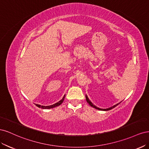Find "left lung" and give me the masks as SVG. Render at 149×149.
I'll use <instances>...</instances> for the list:
<instances>
[{"label":"left lung","mask_w":149,"mask_h":149,"mask_svg":"<svg viewBox=\"0 0 149 149\" xmlns=\"http://www.w3.org/2000/svg\"><path fill=\"white\" fill-rule=\"evenodd\" d=\"M86 101H87V102L91 106V107H94V108H95V109H98V110H100V111H109V110H111V109H113L114 107H115L116 106H118V104H119L121 102H119V103H118V104H115V105H114L113 106H112V107H109V108H107V109H101V108H99V107H96L95 105H94L91 102V101H90L89 100V98H88V96L86 95Z\"/></svg>","instance_id":"1"}]
</instances>
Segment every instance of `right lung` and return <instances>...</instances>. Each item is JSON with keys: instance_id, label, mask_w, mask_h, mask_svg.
<instances>
[{"instance_id": "add662e5", "label": "right lung", "mask_w": 149, "mask_h": 149, "mask_svg": "<svg viewBox=\"0 0 149 149\" xmlns=\"http://www.w3.org/2000/svg\"><path fill=\"white\" fill-rule=\"evenodd\" d=\"M65 94L64 95L63 97L60 101H58V102L54 104H53V105H50V106H41V105H40V104H36L35 105L37 106V107H40V108H42V109H52V108L57 107L58 106H60V104H61L62 102H63V101L65 100Z\"/></svg>"}]
</instances>
